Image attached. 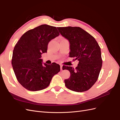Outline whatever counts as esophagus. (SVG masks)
Listing matches in <instances>:
<instances>
[{"label":"esophagus","instance_id":"1","mask_svg":"<svg viewBox=\"0 0 120 120\" xmlns=\"http://www.w3.org/2000/svg\"><path fill=\"white\" fill-rule=\"evenodd\" d=\"M60 70H63V65L60 64Z\"/></svg>","mask_w":120,"mask_h":120}]
</instances>
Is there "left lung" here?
Segmentation results:
<instances>
[{"mask_svg":"<svg viewBox=\"0 0 120 120\" xmlns=\"http://www.w3.org/2000/svg\"><path fill=\"white\" fill-rule=\"evenodd\" d=\"M58 30L70 42V56L79 63L75 68L63 66L71 76L64 80L65 85L75 92L89 90L99 77L102 66L101 48L95 38L79 27H59Z\"/></svg>","mask_w":120,"mask_h":120,"instance_id":"left-lung-1","label":"left lung"}]
</instances>
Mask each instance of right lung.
<instances>
[{
	"label": "right lung",
	"instance_id": "right-lung-1",
	"mask_svg": "<svg viewBox=\"0 0 120 120\" xmlns=\"http://www.w3.org/2000/svg\"><path fill=\"white\" fill-rule=\"evenodd\" d=\"M60 35L57 28L42 24L24 33L14 46L11 64L16 79L24 88L37 91L48 87L54 75L60 71L59 64L42 63L52 39Z\"/></svg>",
	"mask_w": 120,
	"mask_h": 120
}]
</instances>
